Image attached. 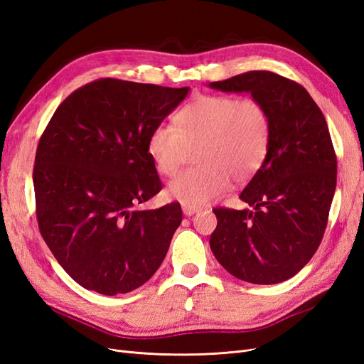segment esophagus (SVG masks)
Returning a JSON list of instances; mask_svg holds the SVG:
<instances>
[{"mask_svg": "<svg viewBox=\"0 0 364 364\" xmlns=\"http://www.w3.org/2000/svg\"><path fill=\"white\" fill-rule=\"evenodd\" d=\"M199 211H200V208H197V206L186 205V203L182 205V213H183V215H186V217H191V215H194L196 213H199Z\"/></svg>", "mask_w": 364, "mask_h": 364, "instance_id": "obj_1", "label": "esophagus"}]
</instances>
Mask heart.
I'll return each instance as SVG.
<instances>
[{
	"label": "heart",
	"mask_w": 364,
	"mask_h": 364,
	"mask_svg": "<svg viewBox=\"0 0 364 364\" xmlns=\"http://www.w3.org/2000/svg\"><path fill=\"white\" fill-rule=\"evenodd\" d=\"M270 118L253 98L203 95L176 115L174 126L159 124L147 142L149 155L161 174L171 176L196 150L191 170L168 182L167 194L186 205H203L222 196L230 181L246 182L267 156Z\"/></svg>",
	"instance_id": "1"
}]
</instances>
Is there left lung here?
<instances>
[{
	"instance_id": "8db88e82",
	"label": "left lung",
	"mask_w": 364,
	"mask_h": 364,
	"mask_svg": "<svg viewBox=\"0 0 364 364\" xmlns=\"http://www.w3.org/2000/svg\"><path fill=\"white\" fill-rule=\"evenodd\" d=\"M209 87L249 92L270 118V144L240 199L252 209H213L209 246L235 278L279 284L313 258L326 229L337 159L326 119L304 86L270 71H249Z\"/></svg>"
}]
</instances>
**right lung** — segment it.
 Returning <instances> with one entry per match:
<instances>
[{"label": "right lung", "mask_w": 364, "mask_h": 364, "mask_svg": "<svg viewBox=\"0 0 364 364\" xmlns=\"http://www.w3.org/2000/svg\"><path fill=\"white\" fill-rule=\"evenodd\" d=\"M188 92L100 79L65 98L42 134L33 170L39 230L86 290L129 293L167 255L181 205L134 208L162 188L149 136Z\"/></svg>", "instance_id": "obj_1"}]
</instances>
